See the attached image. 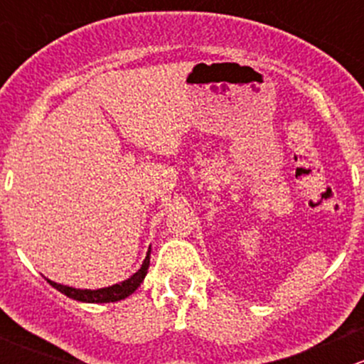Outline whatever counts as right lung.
Returning <instances> with one entry per match:
<instances>
[{
    "label": "right lung",
    "instance_id": "1",
    "mask_svg": "<svg viewBox=\"0 0 364 364\" xmlns=\"http://www.w3.org/2000/svg\"><path fill=\"white\" fill-rule=\"evenodd\" d=\"M149 253H151V248H149L148 253H146L144 262H142L141 269H139L137 273L132 274L128 280L121 282V284L111 285V287L98 289V291H87V289H84L82 291V289H73V287H67V285H60L56 284V282H50V280L47 282H49L54 289L63 292L65 296L72 297V299H77V301H82V303H114V301L124 299V297H128L137 291V287L142 284L146 273H148Z\"/></svg>",
    "mask_w": 364,
    "mask_h": 364
}]
</instances>
